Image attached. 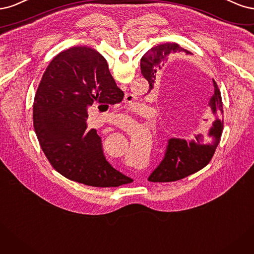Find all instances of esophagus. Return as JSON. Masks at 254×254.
<instances>
[{
	"mask_svg": "<svg viewBox=\"0 0 254 254\" xmlns=\"http://www.w3.org/2000/svg\"><path fill=\"white\" fill-rule=\"evenodd\" d=\"M135 100V97H134V95H132V94H127V97H126V102H127V103H132L133 101Z\"/></svg>",
	"mask_w": 254,
	"mask_h": 254,
	"instance_id": "esophagus-1",
	"label": "esophagus"
}]
</instances>
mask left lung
<instances>
[{"mask_svg": "<svg viewBox=\"0 0 254 254\" xmlns=\"http://www.w3.org/2000/svg\"><path fill=\"white\" fill-rule=\"evenodd\" d=\"M190 52L184 50L176 43H163L152 47L141 58L140 67L142 76L148 80L150 89L154 87L157 72L165 66L168 57L175 53ZM214 94L211 96L208 105L215 116L207 135H194V137L170 138L165 156L149 176V182L171 183L183 179L206 167L213 157L224 128L222 118L223 102L219 88L213 79Z\"/></svg>", "mask_w": 254, "mask_h": 254, "instance_id": "left-lung-1", "label": "left lung"}]
</instances>
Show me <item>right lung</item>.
Masks as SVG:
<instances>
[{"mask_svg":"<svg viewBox=\"0 0 254 254\" xmlns=\"http://www.w3.org/2000/svg\"><path fill=\"white\" fill-rule=\"evenodd\" d=\"M124 97L104 57L91 47H71L50 63L35 97L34 127L56 171L92 187L129 183L106 160L101 138L86 122L94 102L115 104Z\"/></svg>","mask_w":254,"mask_h":254,"instance_id":"1","label":"right lung"}]
</instances>
